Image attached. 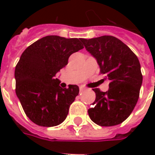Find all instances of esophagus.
Returning <instances> with one entry per match:
<instances>
[{
    "label": "esophagus",
    "mask_w": 155,
    "mask_h": 155,
    "mask_svg": "<svg viewBox=\"0 0 155 155\" xmlns=\"http://www.w3.org/2000/svg\"><path fill=\"white\" fill-rule=\"evenodd\" d=\"M80 90H81V91H86V88L81 86V87H80Z\"/></svg>",
    "instance_id": "obj_1"
}]
</instances>
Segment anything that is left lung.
I'll return each instance as SVG.
<instances>
[{"mask_svg":"<svg viewBox=\"0 0 155 155\" xmlns=\"http://www.w3.org/2000/svg\"><path fill=\"white\" fill-rule=\"evenodd\" d=\"M82 42L94 56L101 74L110 82L109 91L95 92V101L88 110L91 120L101 126H114L126 120L140 96L143 76L139 59L122 41L112 35H103Z\"/></svg>","mask_w":155,"mask_h":155,"instance_id":"obj_1","label":"left lung"}]
</instances>
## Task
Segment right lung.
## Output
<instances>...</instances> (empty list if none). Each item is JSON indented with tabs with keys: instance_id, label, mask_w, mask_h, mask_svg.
I'll return each mask as SVG.
<instances>
[{
	"instance_id": "right-lung-1",
	"label": "right lung",
	"mask_w": 155,
	"mask_h": 155,
	"mask_svg": "<svg viewBox=\"0 0 155 155\" xmlns=\"http://www.w3.org/2000/svg\"><path fill=\"white\" fill-rule=\"evenodd\" d=\"M83 48L81 38L47 35L22 53L15 70V93L33 123L52 127L65 120L80 90L76 84L62 89L55 75L71 54Z\"/></svg>"
}]
</instances>
